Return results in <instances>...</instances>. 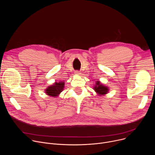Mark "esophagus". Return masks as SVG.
<instances>
[{
  "label": "esophagus",
  "instance_id": "obj_1",
  "mask_svg": "<svg viewBox=\"0 0 155 155\" xmlns=\"http://www.w3.org/2000/svg\"><path fill=\"white\" fill-rule=\"evenodd\" d=\"M75 74H76V75H80V71H76L75 72Z\"/></svg>",
  "mask_w": 155,
  "mask_h": 155
}]
</instances>
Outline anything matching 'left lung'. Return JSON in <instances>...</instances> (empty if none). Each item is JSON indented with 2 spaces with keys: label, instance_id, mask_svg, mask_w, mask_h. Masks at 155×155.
<instances>
[{
  "label": "left lung",
  "instance_id": "obj_1",
  "mask_svg": "<svg viewBox=\"0 0 155 155\" xmlns=\"http://www.w3.org/2000/svg\"><path fill=\"white\" fill-rule=\"evenodd\" d=\"M93 89L99 96H104L107 93H108L109 90L107 86H105L104 84H102L99 81H96Z\"/></svg>",
  "mask_w": 155,
  "mask_h": 155
}]
</instances>
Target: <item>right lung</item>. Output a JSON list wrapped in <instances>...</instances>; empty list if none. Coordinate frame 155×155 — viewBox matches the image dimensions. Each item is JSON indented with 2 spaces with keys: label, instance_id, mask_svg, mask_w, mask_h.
<instances>
[{
  "label": "right lung",
  "instance_id": "add662e5",
  "mask_svg": "<svg viewBox=\"0 0 155 155\" xmlns=\"http://www.w3.org/2000/svg\"><path fill=\"white\" fill-rule=\"evenodd\" d=\"M64 82H55L53 85L49 86L45 90V93L51 97H58L64 87Z\"/></svg>",
  "mask_w": 155,
  "mask_h": 155
}]
</instances>
